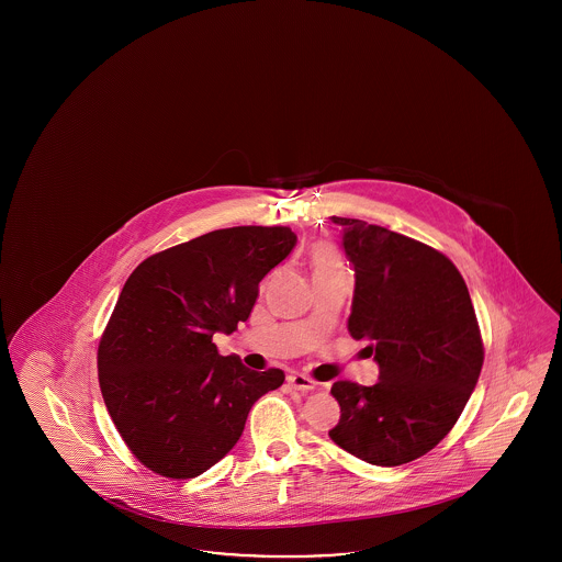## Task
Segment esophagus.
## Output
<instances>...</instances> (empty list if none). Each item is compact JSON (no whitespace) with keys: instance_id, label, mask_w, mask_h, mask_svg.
I'll return each instance as SVG.
<instances>
[{"instance_id":"34e87169","label":"esophagus","mask_w":562,"mask_h":562,"mask_svg":"<svg viewBox=\"0 0 562 562\" xmlns=\"http://www.w3.org/2000/svg\"><path fill=\"white\" fill-rule=\"evenodd\" d=\"M289 383L293 385L294 390H299V392H312V390H316V381L301 373L289 374Z\"/></svg>"}]
</instances>
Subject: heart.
<instances>
[{"mask_svg":"<svg viewBox=\"0 0 562 562\" xmlns=\"http://www.w3.org/2000/svg\"><path fill=\"white\" fill-rule=\"evenodd\" d=\"M312 271L314 276H326V273H344L346 263L335 246L330 244H318L312 252Z\"/></svg>","mask_w":562,"mask_h":562,"instance_id":"b5f03b06","label":"heart"}]
</instances>
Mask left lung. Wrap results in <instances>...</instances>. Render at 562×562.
Listing matches in <instances>:
<instances>
[{
	"label": "left lung",
	"mask_w": 562,
	"mask_h": 562,
	"mask_svg": "<svg viewBox=\"0 0 562 562\" xmlns=\"http://www.w3.org/2000/svg\"><path fill=\"white\" fill-rule=\"evenodd\" d=\"M330 221L356 278L349 335L371 341L379 381L333 383L341 417L328 436L367 463L394 468L431 451L457 424L481 376L479 322L442 252L360 218Z\"/></svg>",
	"instance_id": "obj_1"
}]
</instances>
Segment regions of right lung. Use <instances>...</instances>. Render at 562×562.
Segmentation results:
<instances>
[{"instance_id": "obj_1", "label": "right lung", "mask_w": 562, "mask_h": 562, "mask_svg": "<svg viewBox=\"0 0 562 562\" xmlns=\"http://www.w3.org/2000/svg\"><path fill=\"white\" fill-rule=\"evenodd\" d=\"M296 244L289 227H229L145 259L99 346L109 415L151 472L195 479L234 449L252 404L284 383L221 356L214 333L248 321L259 282Z\"/></svg>"}]
</instances>
